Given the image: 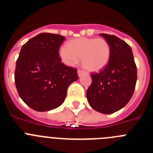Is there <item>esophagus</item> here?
Segmentation results:
<instances>
[{"mask_svg": "<svg viewBox=\"0 0 153 153\" xmlns=\"http://www.w3.org/2000/svg\"><path fill=\"white\" fill-rule=\"evenodd\" d=\"M77 73H78V76H80L81 75H83V74H85L84 71H83V70H80V69H79V70H78Z\"/></svg>", "mask_w": 153, "mask_h": 153, "instance_id": "esophagus-1", "label": "esophagus"}]
</instances>
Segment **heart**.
Returning a JSON list of instances; mask_svg holds the SVG:
<instances>
[{
  "label": "heart",
  "instance_id": "heart-1",
  "mask_svg": "<svg viewBox=\"0 0 153 153\" xmlns=\"http://www.w3.org/2000/svg\"><path fill=\"white\" fill-rule=\"evenodd\" d=\"M110 45L101 37L74 39L67 43V48L62 47L60 50L63 63L74 66L82 59L83 67L91 72H98L105 68L110 60Z\"/></svg>",
  "mask_w": 153,
  "mask_h": 153
}]
</instances>
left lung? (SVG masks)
Returning <instances> with one entry per match:
<instances>
[{
  "mask_svg": "<svg viewBox=\"0 0 153 153\" xmlns=\"http://www.w3.org/2000/svg\"><path fill=\"white\" fill-rule=\"evenodd\" d=\"M100 35L110 45V60L101 71L90 74L92 83L86 91V98L93 109L111 114L124 107L132 98L137 69L129 44L114 35Z\"/></svg>",
  "mask_w": 153,
  "mask_h": 153,
  "instance_id": "obj_1",
  "label": "left lung"
}]
</instances>
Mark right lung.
<instances>
[{"label":"right lung","instance_id":"1","mask_svg":"<svg viewBox=\"0 0 153 153\" xmlns=\"http://www.w3.org/2000/svg\"><path fill=\"white\" fill-rule=\"evenodd\" d=\"M65 36L41 33L21 47L16 62L14 81L19 96L36 111L60 106L70 83L78 79L77 70L61 62L59 51Z\"/></svg>","mask_w":153,"mask_h":153}]
</instances>
